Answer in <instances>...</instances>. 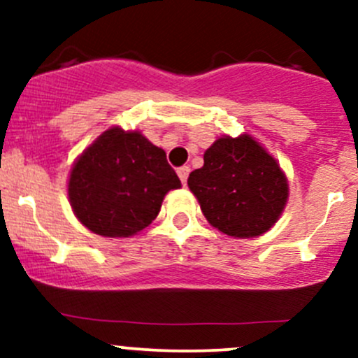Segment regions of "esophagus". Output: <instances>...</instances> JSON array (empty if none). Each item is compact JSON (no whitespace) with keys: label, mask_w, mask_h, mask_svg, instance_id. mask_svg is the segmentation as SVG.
Wrapping results in <instances>:
<instances>
[{"label":"esophagus","mask_w":358,"mask_h":358,"mask_svg":"<svg viewBox=\"0 0 358 358\" xmlns=\"http://www.w3.org/2000/svg\"><path fill=\"white\" fill-rule=\"evenodd\" d=\"M176 173H178L180 176V182H182L183 185H187V178H189V173H190L189 166H182V168L176 169Z\"/></svg>","instance_id":"esophagus-1"}]
</instances>
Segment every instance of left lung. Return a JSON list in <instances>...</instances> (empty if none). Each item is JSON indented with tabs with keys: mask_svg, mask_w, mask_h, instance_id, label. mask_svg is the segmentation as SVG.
<instances>
[{
	"mask_svg": "<svg viewBox=\"0 0 358 358\" xmlns=\"http://www.w3.org/2000/svg\"><path fill=\"white\" fill-rule=\"evenodd\" d=\"M189 189L215 229L243 239L266 232L287 201L280 166L248 135L216 140L204 166L190 173Z\"/></svg>",
	"mask_w": 358,
	"mask_h": 358,
	"instance_id": "left-lung-1",
	"label": "left lung"
}]
</instances>
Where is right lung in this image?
Instances as JSON below:
<instances>
[{"label": "right lung", "mask_w": 358, "mask_h": 358, "mask_svg": "<svg viewBox=\"0 0 358 358\" xmlns=\"http://www.w3.org/2000/svg\"><path fill=\"white\" fill-rule=\"evenodd\" d=\"M180 185L164 150L142 133L110 128L72 168L69 199L92 232L129 237L156 218L166 192Z\"/></svg>", "instance_id": "obj_1"}]
</instances>
